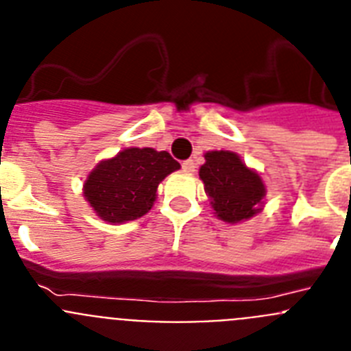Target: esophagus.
Segmentation results:
<instances>
[{
  "instance_id": "34e87169",
  "label": "esophagus",
  "mask_w": 351,
  "mask_h": 351,
  "mask_svg": "<svg viewBox=\"0 0 351 351\" xmlns=\"http://www.w3.org/2000/svg\"><path fill=\"white\" fill-rule=\"evenodd\" d=\"M195 169H197V165H195V161H193V160L182 161V170H184V172L191 173V172H195Z\"/></svg>"
}]
</instances>
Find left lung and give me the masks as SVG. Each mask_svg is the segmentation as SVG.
I'll use <instances>...</instances> for the list:
<instances>
[{"instance_id": "8db88e82", "label": "left lung", "mask_w": 351, "mask_h": 351, "mask_svg": "<svg viewBox=\"0 0 351 351\" xmlns=\"http://www.w3.org/2000/svg\"><path fill=\"white\" fill-rule=\"evenodd\" d=\"M200 179L216 216L226 223L244 221L255 216L265 197L262 178L230 151L206 153Z\"/></svg>"}]
</instances>
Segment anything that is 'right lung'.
I'll return each mask as SVG.
<instances>
[{"instance_id": "right-lung-1", "label": "right lung", "mask_w": 351, "mask_h": 351, "mask_svg": "<svg viewBox=\"0 0 351 351\" xmlns=\"http://www.w3.org/2000/svg\"><path fill=\"white\" fill-rule=\"evenodd\" d=\"M179 167L167 151L125 149L96 165L84 182V197L105 221H132L153 207L158 184Z\"/></svg>"}]
</instances>
